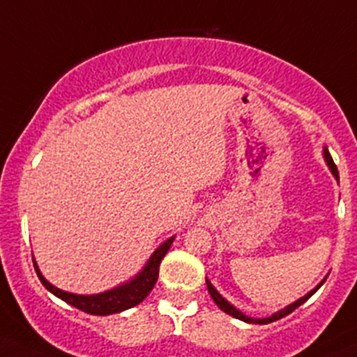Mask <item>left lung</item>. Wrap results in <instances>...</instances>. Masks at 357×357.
I'll use <instances>...</instances> for the list:
<instances>
[{
  "mask_svg": "<svg viewBox=\"0 0 357 357\" xmlns=\"http://www.w3.org/2000/svg\"><path fill=\"white\" fill-rule=\"evenodd\" d=\"M324 160H326L328 167H330V171L333 172V176H335V178L338 179V169H337V165H335V162H333V158H331V155H330V151H328V148H324ZM324 281H326V278H324L323 281H321L319 284H317L316 288L312 289V291H309V293H307L305 296H302V298H300V300H296V302H293L291 305L284 307V309H282V310H279V312L272 314L271 317H263V319H255V317H248V316H245V314H242L241 310H237V309H235V307L231 305L230 302H227V300H225L223 296H221L220 293L216 291V288H214V286L211 284V282L207 281V279H206V284H207V289H209V295H211V298H213V300H214V303H216V305L220 307V309L223 310V312H227L228 316L235 317V319H241V321H244V323H251V324H268V323H274V321H278V319H282V317H286V316H288V314H291L293 310H295V309H298V307L302 305V303H305L307 300H309L310 296H312L314 293H316L317 289H319L321 286L324 284Z\"/></svg>",
  "mask_w": 357,
  "mask_h": 357,
  "instance_id": "8db88e82",
  "label": "left lung"
}]
</instances>
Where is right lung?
Wrapping results in <instances>:
<instances>
[{
    "instance_id": "add662e5",
    "label": "right lung",
    "mask_w": 357,
    "mask_h": 357,
    "mask_svg": "<svg viewBox=\"0 0 357 357\" xmlns=\"http://www.w3.org/2000/svg\"><path fill=\"white\" fill-rule=\"evenodd\" d=\"M174 237L167 238L160 248L155 249L153 255L150 256L148 263L144 265L143 271L132 279V281L126 282L122 286H116V288L109 289V291L99 293V295H73V293L62 291V289L52 286L47 279L41 275L40 268H38L36 261L34 263V271H36L38 278H40L41 284L48 289L50 293H54L57 298L64 300L69 305L76 307V309L83 310L86 314H94V316H109V314L122 312V310L132 309V307L139 305L144 298L148 296V293L153 289L155 282L158 279V266H160L162 258L167 255L169 248H171Z\"/></svg>"
}]
</instances>
